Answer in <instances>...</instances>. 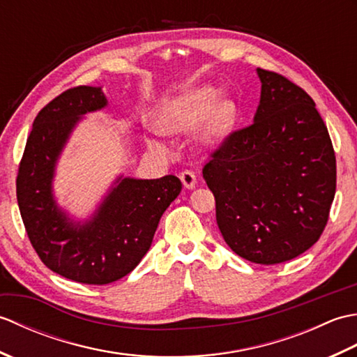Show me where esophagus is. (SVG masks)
Returning <instances> with one entry per match:
<instances>
[{"label":"esophagus","mask_w":357,"mask_h":357,"mask_svg":"<svg viewBox=\"0 0 357 357\" xmlns=\"http://www.w3.org/2000/svg\"><path fill=\"white\" fill-rule=\"evenodd\" d=\"M179 178H181V183H183V185L187 188V190H193V188H196V185H198L196 174L190 170H185L181 173Z\"/></svg>","instance_id":"34e87169"}]
</instances>
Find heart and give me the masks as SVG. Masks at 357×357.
I'll return each mask as SVG.
<instances>
[{
  "label": "heart",
  "mask_w": 357,
  "mask_h": 357,
  "mask_svg": "<svg viewBox=\"0 0 357 357\" xmlns=\"http://www.w3.org/2000/svg\"><path fill=\"white\" fill-rule=\"evenodd\" d=\"M239 105L211 84H201L165 100L155 115L159 132L183 135L198 127L195 144L201 150H218L234 132ZM151 144L156 142L153 141Z\"/></svg>",
  "instance_id": "1"
}]
</instances>
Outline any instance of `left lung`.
<instances>
[{
	"label": "left lung",
	"instance_id": "1",
	"mask_svg": "<svg viewBox=\"0 0 357 357\" xmlns=\"http://www.w3.org/2000/svg\"><path fill=\"white\" fill-rule=\"evenodd\" d=\"M256 73L261 100L253 124L231 133L202 173L227 245L271 265L319 239L335 199L336 158L312 98L275 72Z\"/></svg>",
	"mask_w": 357,
	"mask_h": 357
}]
</instances>
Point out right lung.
<instances>
[{
    "mask_svg": "<svg viewBox=\"0 0 357 357\" xmlns=\"http://www.w3.org/2000/svg\"><path fill=\"white\" fill-rule=\"evenodd\" d=\"M109 105L102 87L70 89L38 113L18 178V207L27 236L47 267L82 284L105 285L128 275L149 252L159 219L181 193V181L113 179L86 218L58 202L55 176L75 128Z\"/></svg>",
    "mask_w": 357,
    "mask_h": 357,
    "instance_id": "right-lung-1",
    "label": "right lung"
}]
</instances>
